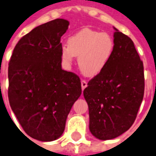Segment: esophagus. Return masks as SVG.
Returning <instances> with one entry per match:
<instances>
[{
	"label": "esophagus",
	"mask_w": 156,
	"mask_h": 156,
	"mask_svg": "<svg viewBox=\"0 0 156 156\" xmlns=\"http://www.w3.org/2000/svg\"><path fill=\"white\" fill-rule=\"evenodd\" d=\"M81 85H82V89L84 90V89L86 88L87 87V83L86 81L83 80L82 82H81Z\"/></svg>",
	"instance_id": "34e87169"
}]
</instances>
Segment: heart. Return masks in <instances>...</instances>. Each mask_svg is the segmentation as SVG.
I'll list each match as a JSON object with an SVG mask.
<instances>
[{
	"mask_svg": "<svg viewBox=\"0 0 156 156\" xmlns=\"http://www.w3.org/2000/svg\"><path fill=\"white\" fill-rule=\"evenodd\" d=\"M115 43L112 37L106 33L82 29L68 39V45L60 47V56L68 65L78 56V63L85 75H98L105 69L114 51Z\"/></svg>",
	"mask_w": 156,
	"mask_h": 156,
	"instance_id": "obj_1",
	"label": "heart"
}]
</instances>
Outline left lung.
Wrapping results in <instances>:
<instances>
[{
    "instance_id": "8db88e82",
    "label": "left lung",
    "mask_w": 156,
    "mask_h": 156,
    "mask_svg": "<svg viewBox=\"0 0 156 156\" xmlns=\"http://www.w3.org/2000/svg\"><path fill=\"white\" fill-rule=\"evenodd\" d=\"M114 29L112 56L83 91L88 105L89 129L100 140L114 139L128 131L144 96L143 63L133 41Z\"/></svg>"
}]
</instances>
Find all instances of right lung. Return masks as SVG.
Wrapping results in <instances>:
<instances>
[{
    "label": "right lung",
    "mask_w": 156,
    "mask_h": 156,
    "mask_svg": "<svg viewBox=\"0 0 156 156\" xmlns=\"http://www.w3.org/2000/svg\"><path fill=\"white\" fill-rule=\"evenodd\" d=\"M69 25L56 19L36 27L16 44L9 60V105L24 132L38 141L62 135L82 93L79 77L61 68L60 38Z\"/></svg>",
    "instance_id": "right-lung-1"
}]
</instances>
